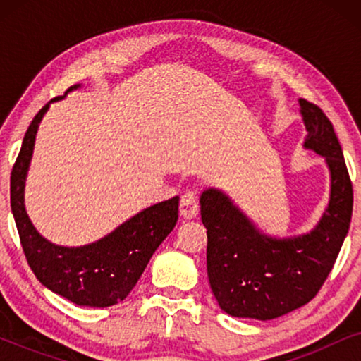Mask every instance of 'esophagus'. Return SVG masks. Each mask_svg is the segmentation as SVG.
<instances>
[{"label":"esophagus","mask_w":361,"mask_h":361,"mask_svg":"<svg viewBox=\"0 0 361 361\" xmlns=\"http://www.w3.org/2000/svg\"><path fill=\"white\" fill-rule=\"evenodd\" d=\"M197 214H199V197H197V192H185L180 199V215L185 220H192L195 219Z\"/></svg>","instance_id":"1"}]
</instances>
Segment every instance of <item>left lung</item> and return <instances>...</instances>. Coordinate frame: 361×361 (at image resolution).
<instances>
[{
	"label": "left lung",
	"mask_w": 361,
	"mask_h": 361,
	"mask_svg": "<svg viewBox=\"0 0 361 361\" xmlns=\"http://www.w3.org/2000/svg\"><path fill=\"white\" fill-rule=\"evenodd\" d=\"M302 147L322 156L329 169V202L312 230L294 236L259 228L219 187L200 194L207 228V274L220 309L231 317L271 320L302 307L327 279L348 233L353 189L332 123L299 98Z\"/></svg>",
	"instance_id": "left-lung-1"
}]
</instances>
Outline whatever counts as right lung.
I'll list each match as a JSON object with an SVG mask.
<instances>
[{"label": "right lung", "instance_id": "obj_1", "mask_svg": "<svg viewBox=\"0 0 361 361\" xmlns=\"http://www.w3.org/2000/svg\"><path fill=\"white\" fill-rule=\"evenodd\" d=\"M80 87L73 85L49 102L29 125L11 172V210L27 263L47 289L83 307H110L130 294L151 256L174 230L179 195L146 207L108 235L82 246L56 245L39 233L24 205L36 135L52 103Z\"/></svg>", "mask_w": 361, "mask_h": 361}]
</instances>
